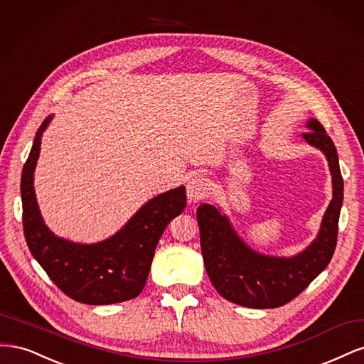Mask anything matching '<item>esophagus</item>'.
<instances>
[{
    "label": "esophagus",
    "mask_w": 364,
    "mask_h": 364,
    "mask_svg": "<svg viewBox=\"0 0 364 364\" xmlns=\"http://www.w3.org/2000/svg\"><path fill=\"white\" fill-rule=\"evenodd\" d=\"M209 193V181L203 176H194L186 183V196L190 202L203 200Z\"/></svg>",
    "instance_id": "esophagus-1"
}]
</instances>
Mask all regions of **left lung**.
<instances>
[{
	"label": "left lung",
	"mask_w": 364,
	"mask_h": 364,
	"mask_svg": "<svg viewBox=\"0 0 364 364\" xmlns=\"http://www.w3.org/2000/svg\"><path fill=\"white\" fill-rule=\"evenodd\" d=\"M304 138L321 149L333 174V200L314 243L293 258L264 257L241 241L228 218L213 205L197 208L200 247L205 269L215 290L229 302L249 308H277L301 294L331 261L338 234L340 208L343 203L337 150L317 119L308 123Z\"/></svg>",
	"instance_id": "obj_1"
}]
</instances>
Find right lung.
<instances>
[{"mask_svg": "<svg viewBox=\"0 0 364 364\" xmlns=\"http://www.w3.org/2000/svg\"><path fill=\"white\" fill-rule=\"evenodd\" d=\"M43 121L33 141L21 178L23 226L27 246L50 279L71 299L107 305L136 297L144 289L162 232L186 205L185 188L159 194L142 206L117 235L98 245H74L54 237L43 225L33 190Z\"/></svg>", "mask_w": 364, "mask_h": 364, "instance_id": "add662e5", "label": "right lung"}]
</instances>
